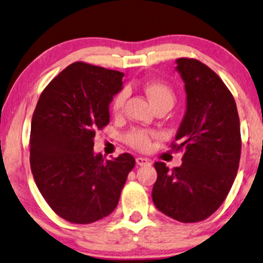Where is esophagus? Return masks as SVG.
<instances>
[{
  "label": "esophagus",
  "instance_id": "obj_1",
  "mask_svg": "<svg viewBox=\"0 0 263 263\" xmlns=\"http://www.w3.org/2000/svg\"><path fill=\"white\" fill-rule=\"evenodd\" d=\"M136 162H137V165H139V166L149 165V160H148V159L141 158V156H139V158H136Z\"/></svg>",
  "mask_w": 263,
  "mask_h": 263
}]
</instances>
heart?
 <instances>
[{"label": "heart", "mask_w": 263, "mask_h": 263, "mask_svg": "<svg viewBox=\"0 0 263 263\" xmlns=\"http://www.w3.org/2000/svg\"><path fill=\"white\" fill-rule=\"evenodd\" d=\"M145 93H147L148 98L151 99L152 104L154 105V108H160V107H171L175 103V93L172 89L168 87L167 85L161 84V82H154V84L148 85L145 87ZM127 97V92L121 91L116 95L112 103V110L115 114H120L124 109V104ZM154 134L153 132L145 131V129H139L135 128L131 132H128L126 136V141L129 145L139 151H147L151 147V139Z\"/></svg>", "instance_id": "1"}]
</instances>
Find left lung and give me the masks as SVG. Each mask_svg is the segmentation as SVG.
I'll return each instance as SVG.
<instances>
[{
	"mask_svg": "<svg viewBox=\"0 0 263 263\" xmlns=\"http://www.w3.org/2000/svg\"><path fill=\"white\" fill-rule=\"evenodd\" d=\"M187 108L172 144L184 149L182 165L168 170L155 162L152 192L159 211L184 223L199 222L224 201L240 160V122L235 101L220 76L197 59L179 58Z\"/></svg>",
	"mask_w": 263,
	"mask_h": 263,
	"instance_id": "8db88e82",
	"label": "left lung"
}]
</instances>
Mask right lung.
<instances>
[{
    "mask_svg": "<svg viewBox=\"0 0 263 263\" xmlns=\"http://www.w3.org/2000/svg\"><path fill=\"white\" fill-rule=\"evenodd\" d=\"M122 78L124 72L72 63L43 89L32 115L30 165L36 185L52 210L71 223L110 215L135 167L128 153L104 161L93 152Z\"/></svg>",
    "mask_w": 263,
    "mask_h": 263,
    "instance_id": "obj_1",
    "label": "right lung"
}]
</instances>
